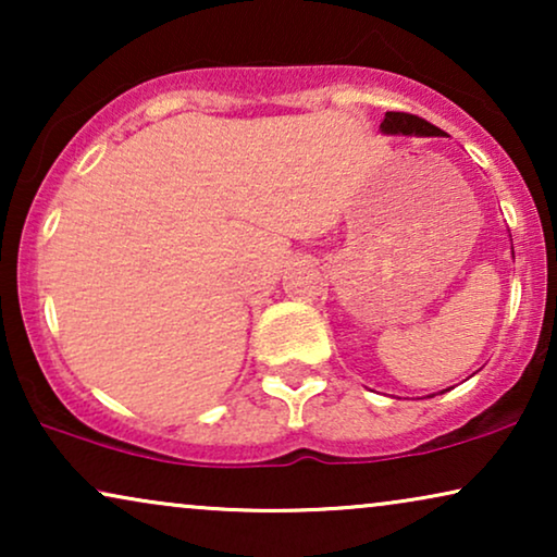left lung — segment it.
Segmentation results:
<instances>
[{"instance_id": "8db88e82", "label": "left lung", "mask_w": 557, "mask_h": 557, "mask_svg": "<svg viewBox=\"0 0 557 557\" xmlns=\"http://www.w3.org/2000/svg\"><path fill=\"white\" fill-rule=\"evenodd\" d=\"M380 132L385 136H446L441 128L429 124L425 119H418L413 113H400V111H387L383 124H380Z\"/></svg>"}]
</instances>
